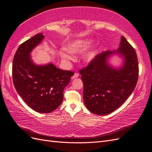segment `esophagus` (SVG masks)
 Wrapping results in <instances>:
<instances>
[{"mask_svg":"<svg viewBox=\"0 0 152 152\" xmlns=\"http://www.w3.org/2000/svg\"><path fill=\"white\" fill-rule=\"evenodd\" d=\"M79 76V74L78 73H75V74H74L73 76L72 77V79H75V78H77Z\"/></svg>","mask_w":152,"mask_h":152,"instance_id":"esophagus-1","label":"esophagus"}]
</instances>
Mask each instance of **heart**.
<instances>
[{"label": "heart", "instance_id": "obj_1", "mask_svg": "<svg viewBox=\"0 0 152 152\" xmlns=\"http://www.w3.org/2000/svg\"><path fill=\"white\" fill-rule=\"evenodd\" d=\"M93 42V40L90 39H78L74 40L72 42L68 44L66 47V50L59 51V56L61 58L66 61L71 60L72 58V53H79L90 46ZM97 54V51L92 49L86 51L83 55V60L86 63H89L94 60Z\"/></svg>", "mask_w": 152, "mask_h": 152}]
</instances>
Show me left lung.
Segmentation results:
<instances>
[{"label": "left lung", "instance_id": "8db88e82", "mask_svg": "<svg viewBox=\"0 0 152 152\" xmlns=\"http://www.w3.org/2000/svg\"><path fill=\"white\" fill-rule=\"evenodd\" d=\"M113 54L123 58L119 67L109 64V58ZM79 73L84 84L85 106L92 113L106 115L119 108L136 86L139 66L135 51L122 36L117 50L98 54Z\"/></svg>", "mask_w": 152, "mask_h": 152}]
</instances>
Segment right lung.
<instances>
[{"instance_id":"add662e5","label":"right lung","mask_w":152,"mask_h":152,"mask_svg":"<svg viewBox=\"0 0 152 152\" xmlns=\"http://www.w3.org/2000/svg\"><path fill=\"white\" fill-rule=\"evenodd\" d=\"M39 33L21 44L13 58V84L26 104L39 113H48L56 110L63 100L64 88L74 73L57 68L53 64L37 65L31 53L44 39Z\"/></svg>"}]
</instances>
